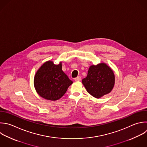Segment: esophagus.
I'll return each instance as SVG.
<instances>
[{"label":"esophagus","mask_w":147,"mask_h":147,"mask_svg":"<svg viewBox=\"0 0 147 147\" xmlns=\"http://www.w3.org/2000/svg\"><path fill=\"white\" fill-rule=\"evenodd\" d=\"M75 80L76 82H79L81 80V77L80 76H78L76 78H75Z\"/></svg>","instance_id":"34e87169"}]
</instances>
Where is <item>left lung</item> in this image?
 I'll list each match as a JSON object with an SVG mask.
<instances>
[{
	"mask_svg": "<svg viewBox=\"0 0 147 147\" xmlns=\"http://www.w3.org/2000/svg\"><path fill=\"white\" fill-rule=\"evenodd\" d=\"M82 83L90 95L100 98L112 91L115 84V75L109 66L101 63L90 67L87 76L82 80Z\"/></svg>",
	"mask_w": 147,
	"mask_h": 147,
	"instance_id": "8db88e82",
	"label": "left lung"
}]
</instances>
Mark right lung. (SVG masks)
I'll return each instance as SVG.
<instances>
[{
  "label": "right lung",
  "mask_w": 147,
  "mask_h": 147,
  "mask_svg": "<svg viewBox=\"0 0 147 147\" xmlns=\"http://www.w3.org/2000/svg\"><path fill=\"white\" fill-rule=\"evenodd\" d=\"M72 83L63 71L62 63L56 65L51 60L40 67L34 78V86L38 94L53 101L61 98Z\"/></svg>",
  "instance_id": "obj_1"
}]
</instances>
